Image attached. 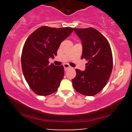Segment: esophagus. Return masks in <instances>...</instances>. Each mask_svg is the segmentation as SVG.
I'll list each match as a JSON object with an SVG mask.
<instances>
[{"label":"esophagus","instance_id":"1","mask_svg":"<svg viewBox=\"0 0 132 132\" xmlns=\"http://www.w3.org/2000/svg\"><path fill=\"white\" fill-rule=\"evenodd\" d=\"M63 66H64V70L65 71H67L68 69H69V68H71V66H69L68 64H63Z\"/></svg>","mask_w":132,"mask_h":132}]
</instances>
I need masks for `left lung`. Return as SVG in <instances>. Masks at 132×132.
I'll use <instances>...</instances> for the list:
<instances>
[{"label": "left lung", "mask_w": 132, "mask_h": 132, "mask_svg": "<svg viewBox=\"0 0 132 132\" xmlns=\"http://www.w3.org/2000/svg\"><path fill=\"white\" fill-rule=\"evenodd\" d=\"M82 44L81 58L86 59L85 71L76 69L72 79L74 88L87 96L99 93L108 82L113 68V57L110 44L105 37L93 28H74Z\"/></svg>", "instance_id": "obj_1"}]
</instances>
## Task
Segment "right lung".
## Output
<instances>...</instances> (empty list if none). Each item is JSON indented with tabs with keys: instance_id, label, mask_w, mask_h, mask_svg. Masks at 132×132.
<instances>
[{
	"instance_id": "right-lung-1",
	"label": "right lung",
	"mask_w": 132,
	"mask_h": 132,
	"mask_svg": "<svg viewBox=\"0 0 132 132\" xmlns=\"http://www.w3.org/2000/svg\"><path fill=\"white\" fill-rule=\"evenodd\" d=\"M72 31L71 27L43 26L27 39L21 56L22 71L30 87L37 95L46 96L57 90L64 76V67L49 64L48 60L57 55L60 44Z\"/></svg>"
}]
</instances>
